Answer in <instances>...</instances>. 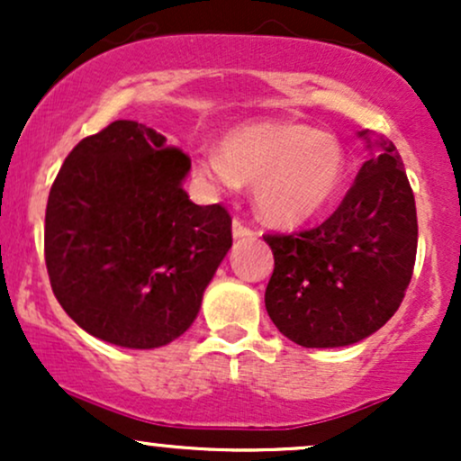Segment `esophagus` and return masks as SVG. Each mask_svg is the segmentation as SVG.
Segmentation results:
<instances>
[{
    "mask_svg": "<svg viewBox=\"0 0 461 461\" xmlns=\"http://www.w3.org/2000/svg\"><path fill=\"white\" fill-rule=\"evenodd\" d=\"M231 234H234L236 240H240V238H251L253 236V230L251 227H247L242 221L234 219V223H231Z\"/></svg>",
    "mask_w": 461,
    "mask_h": 461,
    "instance_id": "obj_1",
    "label": "esophagus"
}]
</instances>
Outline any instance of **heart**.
Here are the masks:
<instances>
[{
	"instance_id": "b5f03b06",
	"label": "heart",
	"mask_w": 461,
	"mask_h": 461,
	"mask_svg": "<svg viewBox=\"0 0 461 461\" xmlns=\"http://www.w3.org/2000/svg\"><path fill=\"white\" fill-rule=\"evenodd\" d=\"M194 176L216 190L253 184V201L275 225H301L336 199L347 176L342 142L294 123H249L194 162Z\"/></svg>"
}]
</instances>
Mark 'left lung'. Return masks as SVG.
I'll use <instances>...</instances> for the list:
<instances>
[{"mask_svg":"<svg viewBox=\"0 0 461 461\" xmlns=\"http://www.w3.org/2000/svg\"><path fill=\"white\" fill-rule=\"evenodd\" d=\"M357 136L370 158L336 212L301 234L264 236L275 258L267 312L305 348L348 347L377 331L414 271L418 221L403 160L384 136Z\"/></svg>","mask_w":461,"mask_h":461,"instance_id":"obj_1","label":"left lung"}]
</instances>
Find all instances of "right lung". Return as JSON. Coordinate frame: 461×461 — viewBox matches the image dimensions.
<instances>
[{
    "label": "right lung",
    "mask_w": 461,
    "mask_h": 461,
    "mask_svg": "<svg viewBox=\"0 0 461 461\" xmlns=\"http://www.w3.org/2000/svg\"><path fill=\"white\" fill-rule=\"evenodd\" d=\"M186 153L136 121L79 140L45 212V262L58 303L99 340L125 348L173 342L231 247L223 205H197Z\"/></svg>",
    "instance_id": "1"
}]
</instances>
